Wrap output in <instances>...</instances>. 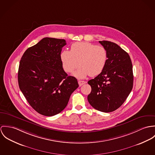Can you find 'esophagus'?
Masks as SVG:
<instances>
[{
    "instance_id": "obj_1",
    "label": "esophagus",
    "mask_w": 155,
    "mask_h": 155,
    "mask_svg": "<svg viewBox=\"0 0 155 155\" xmlns=\"http://www.w3.org/2000/svg\"><path fill=\"white\" fill-rule=\"evenodd\" d=\"M86 81H78V84H79L80 87L83 86V84H86Z\"/></svg>"
}]
</instances>
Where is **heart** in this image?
<instances>
[{
  "label": "heart",
  "mask_w": 155,
  "mask_h": 155,
  "mask_svg": "<svg viewBox=\"0 0 155 155\" xmlns=\"http://www.w3.org/2000/svg\"><path fill=\"white\" fill-rule=\"evenodd\" d=\"M61 61L64 70L71 73L79 65L80 68L73 73L79 78L88 75L95 77L103 71L107 61V52L102 46L79 41L71 45L70 51L65 50L61 53Z\"/></svg>",
  "instance_id": "1"
}]
</instances>
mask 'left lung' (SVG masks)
Returning <instances> with one entry per match:
<instances>
[{"instance_id":"8db88e82","label":"left lung","mask_w":155,"mask_h":155,"mask_svg":"<svg viewBox=\"0 0 155 155\" xmlns=\"http://www.w3.org/2000/svg\"><path fill=\"white\" fill-rule=\"evenodd\" d=\"M99 43L107 51V61L103 71L88 81L91 91L87 99L97 110L110 112L120 107L132 90L133 65L128 53L116 43Z\"/></svg>"}]
</instances>
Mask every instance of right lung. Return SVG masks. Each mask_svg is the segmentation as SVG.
<instances>
[{
	"label": "right lung",
	"mask_w": 155,
	"mask_h": 155,
	"mask_svg": "<svg viewBox=\"0 0 155 155\" xmlns=\"http://www.w3.org/2000/svg\"><path fill=\"white\" fill-rule=\"evenodd\" d=\"M66 45L64 39L43 38L25 51L19 62V88L30 106L45 116L62 111L79 86L62 65L61 53Z\"/></svg>",
	"instance_id": "add662e5"
}]
</instances>
